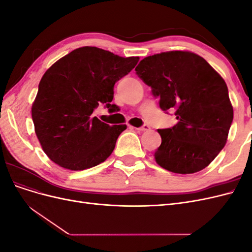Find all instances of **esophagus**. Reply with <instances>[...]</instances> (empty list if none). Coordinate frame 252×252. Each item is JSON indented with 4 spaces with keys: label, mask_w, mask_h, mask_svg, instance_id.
Listing matches in <instances>:
<instances>
[{
    "label": "esophagus",
    "mask_w": 252,
    "mask_h": 252,
    "mask_svg": "<svg viewBox=\"0 0 252 252\" xmlns=\"http://www.w3.org/2000/svg\"><path fill=\"white\" fill-rule=\"evenodd\" d=\"M149 129H150V127L148 125H143L140 128H136V130H139V131H147V130H149Z\"/></svg>",
    "instance_id": "1"
}]
</instances>
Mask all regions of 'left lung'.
Here are the masks:
<instances>
[{
  "instance_id": "obj_1",
  "label": "left lung",
  "mask_w": 252,
  "mask_h": 252,
  "mask_svg": "<svg viewBox=\"0 0 252 252\" xmlns=\"http://www.w3.org/2000/svg\"><path fill=\"white\" fill-rule=\"evenodd\" d=\"M136 74L159 97L163 110L179 121L158 129L162 143L155 152L162 168L181 174L207 167L225 146L233 107L224 79L196 53L173 50L143 59Z\"/></svg>"
}]
</instances>
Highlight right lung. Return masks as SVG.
<instances>
[{"mask_svg":"<svg viewBox=\"0 0 252 252\" xmlns=\"http://www.w3.org/2000/svg\"><path fill=\"white\" fill-rule=\"evenodd\" d=\"M139 57L123 58L97 47L72 50L49 67L32 103L34 131L45 154L59 166L84 170L104 162L125 124L108 125L94 117L98 104L110 111L116 82L130 72Z\"/></svg>","mask_w":252,"mask_h":252,"instance_id":"add662e5","label":"right lung"}]
</instances>
